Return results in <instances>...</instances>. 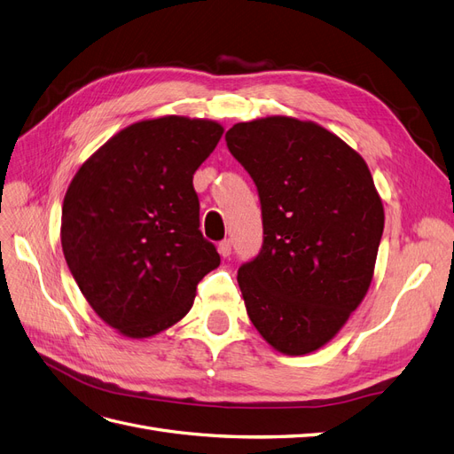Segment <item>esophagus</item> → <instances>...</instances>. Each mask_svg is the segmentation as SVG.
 I'll return each mask as SVG.
<instances>
[{
	"label": "esophagus",
	"instance_id": "34e87169",
	"mask_svg": "<svg viewBox=\"0 0 454 454\" xmlns=\"http://www.w3.org/2000/svg\"><path fill=\"white\" fill-rule=\"evenodd\" d=\"M217 252L222 257H229L231 255V240H222L217 244Z\"/></svg>",
	"mask_w": 454,
	"mask_h": 454
}]
</instances>
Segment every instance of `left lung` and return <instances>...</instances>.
Here are the masks:
<instances>
[{"instance_id": "8db88e82", "label": "left lung", "mask_w": 454, "mask_h": 454, "mask_svg": "<svg viewBox=\"0 0 454 454\" xmlns=\"http://www.w3.org/2000/svg\"><path fill=\"white\" fill-rule=\"evenodd\" d=\"M227 147L257 185L263 248L239 269L259 335L287 356L327 345L364 301L384 229L365 160L318 122H237Z\"/></svg>"}]
</instances>
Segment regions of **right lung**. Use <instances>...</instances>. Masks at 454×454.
<instances>
[{"mask_svg": "<svg viewBox=\"0 0 454 454\" xmlns=\"http://www.w3.org/2000/svg\"><path fill=\"white\" fill-rule=\"evenodd\" d=\"M210 119L132 122L81 164L66 191L60 240L92 310L121 335L153 337L193 307L219 267L199 231L193 174L222 140Z\"/></svg>", "mask_w": 454, "mask_h": 454, "instance_id": "right-lung-1", "label": "right lung"}]
</instances>
